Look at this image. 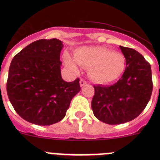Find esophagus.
I'll use <instances>...</instances> for the list:
<instances>
[{
	"mask_svg": "<svg viewBox=\"0 0 160 160\" xmlns=\"http://www.w3.org/2000/svg\"><path fill=\"white\" fill-rule=\"evenodd\" d=\"M85 84H87V82L85 81L84 80H83V79H80V87H83Z\"/></svg>",
	"mask_w": 160,
	"mask_h": 160,
	"instance_id": "34e87169",
	"label": "esophagus"
}]
</instances>
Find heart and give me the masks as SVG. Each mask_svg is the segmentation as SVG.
Returning a JSON list of instances; mask_svg holds the SVG:
<instances>
[{
	"mask_svg": "<svg viewBox=\"0 0 160 160\" xmlns=\"http://www.w3.org/2000/svg\"><path fill=\"white\" fill-rule=\"evenodd\" d=\"M64 63L73 72L79 67L88 68L91 80L98 83H108L118 80L125 69V58L122 53L104 46H84L74 52L73 60L64 56Z\"/></svg>",
	"mask_w": 160,
	"mask_h": 160,
	"instance_id": "obj_1",
	"label": "heart"
}]
</instances>
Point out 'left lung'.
Returning <instances> with one entry per match:
<instances>
[{"label":"left lung","instance_id":"1","mask_svg":"<svg viewBox=\"0 0 160 160\" xmlns=\"http://www.w3.org/2000/svg\"><path fill=\"white\" fill-rule=\"evenodd\" d=\"M126 67L120 80L110 87L93 86L91 108L98 120L119 125L138 117L149 103L152 91L150 64L136 50L119 46Z\"/></svg>","mask_w":160,"mask_h":160}]
</instances>
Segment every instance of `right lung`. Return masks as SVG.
Listing matches in <instances>:
<instances>
[{
	"label": "right lung",
	"mask_w": 160,
	"mask_h": 160,
	"mask_svg": "<svg viewBox=\"0 0 160 160\" xmlns=\"http://www.w3.org/2000/svg\"><path fill=\"white\" fill-rule=\"evenodd\" d=\"M57 38L40 39L19 52L11 62L7 82L9 101L23 119L50 125L66 115L71 100L80 92V80L66 82L61 76Z\"/></svg>",
	"instance_id": "right-lung-1"
}]
</instances>
